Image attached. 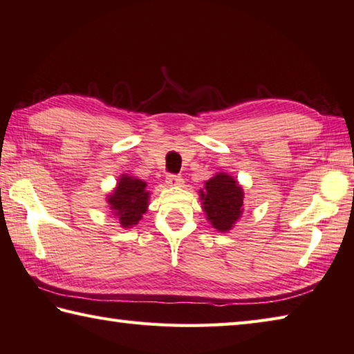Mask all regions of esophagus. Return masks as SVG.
<instances>
[{"label":"esophagus","mask_w":354,"mask_h":354,"mask_svg":"<svg viewBox=\"0 0 354 354\" xmlns=\"http://www.w3.org/2000/svg\"><path fill=\"white\" fill-rule=\"evenodd\" d=\"M167 185H170V187H181L184 184V179L181 176H176V175H170L167 176Z\"/></svg>","instance_id":"34e87169"}]
</instances>
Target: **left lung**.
<instances>
[{
    "label": "left lung",
    "mask_w": 354,
    "mask_h": 354,
    "mask_svg": "<svg viewBox=\"0 0 354 354\" xmlns=\"http://www.w3.org/2000/svg\"><path fill=\"white\" fill-rule=\"evenodd\" d=\"M199 199L207 221L221 234L232 230L244 212L243 187L226 171H218L204 183Z\"/></svg>",
    "instance_id": "obj_1"
}]
</instances>
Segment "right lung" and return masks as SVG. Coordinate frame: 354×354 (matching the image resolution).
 <instances>
[{
	"label": "right lung",
	"instance_id": "1",
	"mask_svg": "<svg viewBox=\"0 0 354 354\" xmlns=\"http://www.w3.org/2000/svg\"><path fill=\"white\" fill-rule=\"evenodd\" d=\"M150 192L147 190V183L136 176L122 173L118 184L106 195V203L110 205L114 218H118L120 227L131 229L140 221V218L149 210Z\"/></svg>",
	"mask_w": 354,
	"mask_h": 354
}]
</instances>
